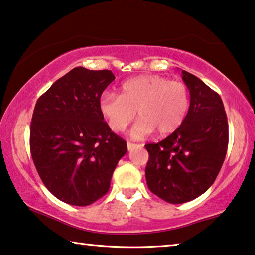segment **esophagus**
<instances>
[{
  "label": "esophagus",
  "mask_w": 255,
  "mask_h": 255,
  "mask_svg": "<svg viewBox=\"0 0 255 255\" xmlns=\"http://www.w3.org/2000/svg\"><path fill=\"white\" fill-rule=\"evenodd\" d=\"M135 146H137V144L130 143V142H127V147H128V149H131V148H134Z\"/></svg>",
  "instance_id": "1"
}]
</instances>
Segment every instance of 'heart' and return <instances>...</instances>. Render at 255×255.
Wrapping results in <instances>:
<instances>
[{
  "mask_svg": "<svg viewBox=\"0 0 255 255\" xmlns=\"http://www.w3.org/2000/svg\"><path fill=\"white\" fill-rule=\"evenodd\" d=\"M189 109V91L181 82L149 75L128 79L121 85L120 95L104 93L100 99V111L113 131H124L135 119V138L152 134H172L184 123Z\"/></svg>",
  "mask_w": 255,
  "mask_h": 255,
  "instance_id": "1",
  "label": "heart"
}]
</instances>
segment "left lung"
I'll use <instances>...</instances> for the list:
<instances>
[{"instance_id":"obj_1","label":"left lung","mask_w":255,"mask_h":255,"mask_svg":"<svg viewBox=\"0 0 255 255\" xmlns=\"http://www.w3.org/2000/svg\"><path fill=\"white\" fill-rule=\"evenodd\" d=\"M191 103L181 126L159 143L145 145L149 191L171 204L192 201L217 178L228 147V121L217 92L181 70Z\"/></svg>"}]
</instances>
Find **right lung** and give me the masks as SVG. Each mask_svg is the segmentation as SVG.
<instances>
[{"instance_id":"right-lung-1","label":"right lung","mask_w":255,"mask_h":255,"mask_svg":"<svg viewBox=\"0 0 255 255\" xmlns=\"http://www.w3.org/2000/svg\"><path fill=\"white\" fill-rule=\"evenodd\" d=\"M111 70L77 67L36 102L30 153L40 179L64 203L86 207L106 195L126 140L115 134L100 111Z\"/></svg>"}]
</instances>
